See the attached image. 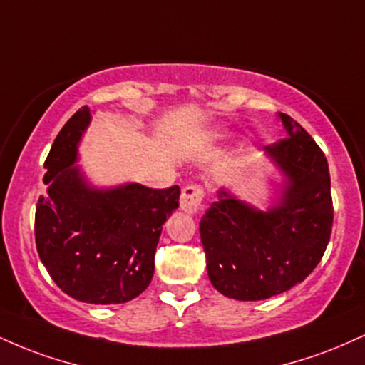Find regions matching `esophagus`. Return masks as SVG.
I'll return each mask as SVG.
<instances>
[{"mask_svg": "<svg viewBox=\"0 0 365 365\" xmlns=\"http://www.w3.org/2000/svg\"><path fill=\"white\" fill-rule=\"evenodd\" d=\"M202 199H204V188L200 185H188L182 190L180 209L187 214H197L200 210Z\"/></svg>", "mask_w": 365, "mask_h": 365, "instance_id": "esophagus-1", "label": "esophagus"}]
</instances>
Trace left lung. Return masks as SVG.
<instances>
[{
  "label": "left lung",
  "mask_w": 365,
  "mask_h": 365,
  "mask_svg": "<svg viewBox=\"0 0 365 365\" xmlns=\"http://www.w3.org/2000/svg\"><path fill=\"white\" fill-rule=\"evenodd\" d=\"M287 139L263 148L282 175L277 200L262 210L226 188L200 219L210 284L236 301H262L304 280L331 235L327 158L313 138L279 113Z\"/></svg>",
  "instance_id": "1"
}]
</instances>
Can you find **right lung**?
<instances>
[{"mask_svg": "<svg viewBox=\"0 0 365 365\" xmlns=\"http://www.w3.org/2000/svg\"><path fill=\"white\" fill-rule=\"evenodd\" d=\"M90 120L88 107L74 113L43 163L47 194L35 209V245L52 280L73 299L122 304L151 282L156 245L178 207L180 187L91 185L76 165Z\"/></svg>", "mask_w": 365, "mask_h": 365, "instance_id": "1", "label": "right lung"}]
</instances>
